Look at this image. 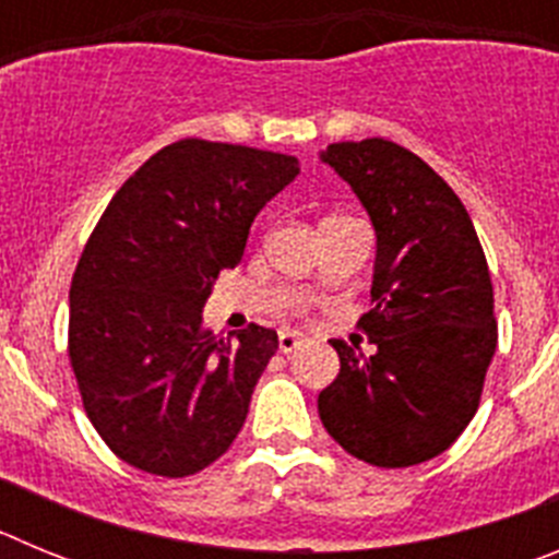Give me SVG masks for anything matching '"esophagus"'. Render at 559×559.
<instances>
[{"instance_id":"34e87169","label":"esophagus","mask_w":559,"mask_h":559,"mask_svg":"<svg viewBox=\"0 0 559 559\" xmlns=\"http://www.w3.org/2000/svg\"><path fill=\"white\" fill-rule=\"evenodd\" d=\"M302 341V333H296V330H280V353H294Z\"/></svg>"}]
</instances>
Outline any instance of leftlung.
<instances>
[{"mask_svg":"<svg viewBox=\"0 0 559 559\" xmlns=\"http://www.w3.org/2000/svg\"><path fill=\"white\" fill-rule=\"evenodd\" d=\"M322 162L369 212L378 254L358 319L374 355L333 338L341 372L319 417L360 462L412 467L448 451L478 408L498 344L490 269L459 195L417 153L374 136L333 142Z\"/></svg>","mask_w":559,"mask_h":559,"instance_id":"8db88e82","label":"left lung"}]
</instances>
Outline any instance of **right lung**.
<instances>
[{"instance_id": "right-lung-1", "label": "right lung", "mask_w": 559, "mask_h": 559, "mask_svg": "<svg viewBox=\"0 0 559 559\" xmlns=\"http://www.w3.org/2000/svg\"><path fill=\"white\" fill-rule=\"evenodd\" d=\"M296 156L181 140L117 190L69 288V360L92 426L122 462L181 478L229 451L280 341L204 330L212 283L243 257Z\"/></svg>"}]
</instances>
